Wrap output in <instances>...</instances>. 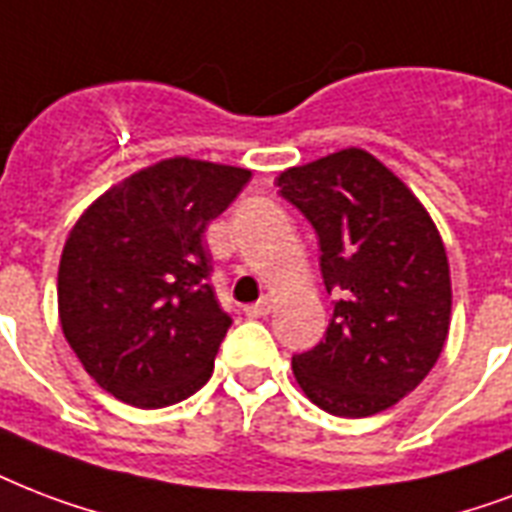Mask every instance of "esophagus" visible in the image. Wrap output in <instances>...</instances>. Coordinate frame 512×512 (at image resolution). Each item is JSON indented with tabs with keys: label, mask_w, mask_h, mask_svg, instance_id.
<instances>
[{
	"label": "esophagus",
	"mask_w": 512,
	"mask_h": 512,
	"mask_svg": "<svg viewBox=\"0 0 512 512\" xmlns=\"http://www.w3.org/2000/svg\"><path fill=\"white\" fill-rule=\"evenodd\" d=\"M271 308H273L271 298H260L257 303L244 306V314H247V317H265V314H271Z\"/></svg>",
	"instance_id": "esophagus-1"
}]
</instances>
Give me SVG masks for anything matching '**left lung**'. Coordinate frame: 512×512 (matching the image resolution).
<instances>
[{"label":"left lung","mask_w":512,"mask_h":512,"mask_svg":"<svg viewBox=\"0 0 512 512\" xmlns=\"http://www.w3.org/2000/svg\"><path fill=\"white\" fill-rule=\"evenodd\" d=\"M279 193L319 236L335 292L325 338L292 357L303 395L365 419L400 403L435 368L451 327L446 244L413 190L362 147L284 169Z\"/></svg>","instance_id":"obj_1"}]
</instances>
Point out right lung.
I'll use <instances>...</instances> for the list:
<instances>
[{
  "label": "right lung",
  "mask_w": 512,
  "mask_h": 512,
  "mask_svg": "<svg viewBox=\"0 0 512 512\" xmlns=\"http://www.w3.org/2000/svg\"><path fill=\"white\" fill-rule=\"evenodd\" d=\"M252 171L166 158L101 193L66 236L58 319L88 376L134 408H166L209 381L230 317L214 298L206 225Z\"/></svg>",
  "instance_id": "add662e5"
}]
</instances>
